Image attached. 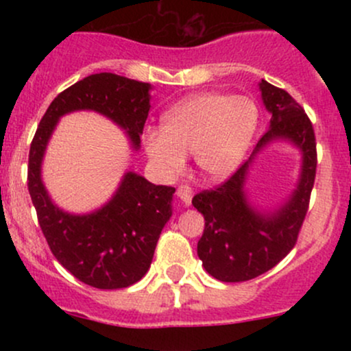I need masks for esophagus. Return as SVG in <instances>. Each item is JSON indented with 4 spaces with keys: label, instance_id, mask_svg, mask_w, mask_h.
Returning <instances> with one entry per match:
<instances>
[{
    "label": "esophagus",
    "instance_id": "esophagus-1",
    "mask_svg": "<svg viewBox=\"0 0 351 351\" xmlns=\"http://www.w3.org/2000/svg\"><path fill=\"white\" fill-rule=\"evenodd\" d=\"M176 196H178L184 206H189V204H191L193 191L191 188L186 186V184H181V186H178V189H176Z\"/></svg>",
    "mask_w": 351,
    "mask_h": 351
}]
</instances>
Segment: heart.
<instances>
[{
	"label": "heart",
	"mask_w": 351,
	"mask_h": 351,
	"mask_svg": "<svg viewBox=\"0 0 351 351\" xmlns=\"http://www.w3.org/2000/svg\"><path fill=\"white\" fill-rule=\"evenodd\" d=\"M257 122L259 108L247 95L191 94L165 112L162 130L145 132V153L165 180L183 170L186 153L206 178L223 180L243 162Z\"/></svg>",
	"instance_id": "obj_1"
}]
</instances>
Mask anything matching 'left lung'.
<instances>
[{
    "label": "left lung",
    "mask_w": 351,
    "mask_h": 351,
    "mask_svg": "<svg viewBox=\"0 0 351 351\" xmlns=\"http://www.w3.org/2000/svg\"><path fill=\"white\" fill-rule=\"evenodd\" d=\"M261 99L271 114L269 130L252 155L226 183L193 198L204 216L198 257L209 276L223 282H244L279 264L295 245L307 215L317 168L315 135L304 108L282 88L259 82ZM274 143L292 144L301 153L300 178L293 191L274 207L254 204L245 189L256 156Z\"/></svg>",
    "instance_id": "1"
}]
</instances>
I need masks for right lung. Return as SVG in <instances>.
<instances>
[{"mask_svg":"<svg viewBox=\"0 0 351 351\" xmlns=\"http://www.w3.org/2000/svg\"><path fill=\"white\" fill-rule=\"evenodd\" d=\"M152 88V84L110 72L88 75L52 100L31 143L27 189L39 226L62 267L90 287L115 291L147 274L156 241L173 215L175 188L125 171L102 206L87 213L66 211L54 203L43 181L47 145L64 115L95 112L122 128L132 150L138 152Z\"/></svg>","mask_w":351,"mask_h":351,"instance_id":"1","label":"right lung"}]
</instances>
